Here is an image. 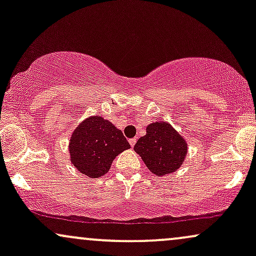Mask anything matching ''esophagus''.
Returning <instances> with one entry per match:
<instances>
[{"label": "esophagus", "instance_id": "obj_1", "mask_svg": "<svg viewBox=\"0 0 256 256\" xmlns=\"http://www.w3.org/2000/svg\"><path fill=\"white\" fill-rule=\"evenodd\" d=\"M128 142H130L131 146H134V144H136V138H131V140H128Z\"/></svg>", "mask_w": 256, "mask_h": 256}]
</instances>
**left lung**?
I'll use <instances>...</instances> for the list:
<instances>
[{
  "instance_id": "1",
  "label": "left lung",
  "mask_w": 256,
  "mask_h": 256,
  "mask_svg": "<svg viewBox=\"0 0 256 256\" xmlns=\"http://www.w3.org/2000/svg\"><path fill=\"white\" fill-rule=\"evenodd\" d=\"M134 149L152 173L158 176L174 172L180 167L186 154L184 138L166 122H152L146 134L140 137Z\"/></svg>"
}]
</instances>
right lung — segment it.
Instances as JSON below:
<instances>
[{"mask_svg":"<svg viewBox=\"0 0 256 256\" xmlns=\"http://www.w3.org/2000/svg\"><path fill=\"white\" fill-rule=\"evenodd\" d=\"M128 148L130 143L112 122L101 116H91L73 132L70 155L78 171L98 178L110 171L116 155Z\"/></svg>","mask_w":256,"mask_h":256,"instance_id":"1","label":"right lung"}]
</instances>
